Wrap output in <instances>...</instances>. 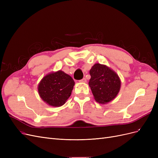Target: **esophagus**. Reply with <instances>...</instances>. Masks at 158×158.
Returning <instances> with one entry per match:
<instances>
[{"label":"esophagus","mask_w":158,"mask_h":158,"mask_svg":"<svg viewBox=\"0 0 158 158\" xmlns=\"http://www.w3.org/2000/svg\"><path fill=\"white\" fill-rule=\"evenodd\" d=\"M86 81H87L86 79H85V78H82V80H80V82H84V83H85V82H86Z\"/></svg>","instance_id":"34e87169"}]
</instances>
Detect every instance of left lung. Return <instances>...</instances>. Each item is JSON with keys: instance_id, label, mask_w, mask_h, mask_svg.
Here are the masks:
<instances>
[{"instance_id": "8db88e82", "label": "left lung", "mask_w": 158, "mask_h": 158, "mask_svg": "<svg viewBox=\"0 0 158 158\" xmlns=\"http://www.w3.org/2000/svg\"><path fill=\"white\" fill-rule=\"evenodd\" d=\"M89 85L95 101L105 104L117 96L121 88V80L113 70L106 65L95 64L89 70Z\"/></svg>"}]
</instances>
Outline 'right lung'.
Masks as SVG:
<instances>
[{
    "label": "right lung",
    "mask_w": 158,
    "mask_h": 158,
    "mask_svg": "<svg viewBox=\"0 0 158 158\" xmlns=\"http://www.w3.org/2000/svg\"><path fill=\"white\" fill-rule=\"evenodd\" d=\"M74 81L70 76L59 70L46 75L38 85V92L45 102L52 107L64 105L70 96Z\"/></svg>",
    "instance_id": "obj_1"
}]
</instances>
